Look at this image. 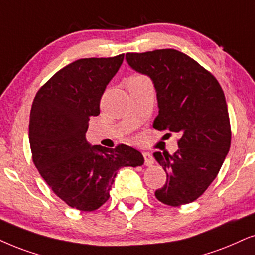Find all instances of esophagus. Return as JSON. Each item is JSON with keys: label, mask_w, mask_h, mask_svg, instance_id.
Wrapping results in <instances>:
<instances>
[{"label": "esophagus", "mask_w": 255, "mask_h": 255, "mask_svg": "<svg viewBox=\"0 0 255 255\" xmlns=\"http://www.w3.org/2000/svg\"><path fill=\"white\" fill-rule=\"evenodd\" d=\"M143 157H144V165L146 166H151L154 163V157L149 151H143Z\"/></svg>", "instance_id": "obj_1"}]
</instances>
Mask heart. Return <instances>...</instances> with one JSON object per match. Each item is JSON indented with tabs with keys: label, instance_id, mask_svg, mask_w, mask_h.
Here are the masks:
<instances>
[{
	"label": "heart",
	"instance_id": "b5f03b06",
	"mask_svg": "<svg viewBox=\"0 0 255 255\" xmlns=\"http://www.w3.org/2000/svg\"><path fill=\"white\" fill-rule=\"evenodd\" d=\"M144 76H142V75H134V76H131L129 80H133V79H143Z\"/></svg>",
	"mask_w": 255,
	"mask_h": 255
}]
</instances>
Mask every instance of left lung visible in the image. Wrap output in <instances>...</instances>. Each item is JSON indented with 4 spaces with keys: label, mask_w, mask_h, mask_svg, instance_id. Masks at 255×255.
Listing matches in <instances>:
<instances>
[{
    "label": "left lung",
    "mask_w": 255,
    "mask_h": 255,
    "mask_svg": "<svg viewBox=\"0 0 255 255\" xmlns=\"http://www.w3.org/2000/svg\"><path fill=\"white\" fill-rule=\"evenodd\" d=\"M126 60L153 80L159 105L153 127L180 135L172 155L154 153L167 174L156 199L173 207L193 202L217 178L231 147L224 90L213 74L179 50L127 53Z\"/></svg>",
    "instance_id": "1"
}]
</instances>
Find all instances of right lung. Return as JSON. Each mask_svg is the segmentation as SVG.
<instances>
[{
    "instance_id": "1",
    "label": "right lung",
    "mask_w": 255,
    "mask_h": 255,
    "mask_svg": "<svg viewBox=\"0 0 255 255\" xmlns=\"http://www.w3.org/2000/svg\"><path fill=\"white\" fill-rule=\"evenodd\" d=\"M125 54L80 59L63 67L38 89L31 105L29 142L38 173L72 208L92 212L109 199L121 167L143 165L140 151L126 144L105 148L86 140L90 117L118 73Z\"/></svg>"
}]
</instances>
